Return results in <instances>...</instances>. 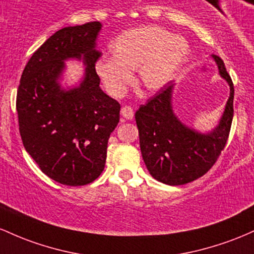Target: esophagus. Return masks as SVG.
Instances as JSON below:
<instances>
[{
  "instance_id": "esophagus-1",
  "label": "esophagus",
  "mask_w": 254,
  "mask_h": 254,
  "mask_svg": "<svg viewBox=\"0 0 254 254\" xmlns=\"http://www.w3.org/2000/svg\"><path fill=\"white\" fill-rule=\"evenodd\" d=\"M121 114H122V116L127 120H132L133 118H134V112H133V108H130L129 105H125V107H122Z\"/></svg>"
}]
</instances>
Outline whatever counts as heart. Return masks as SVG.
<instances>
[{
	"instance_id": "heart-1",
	"label": "heart",
	"mask_w": 254,
	"mask_h": 254,
	"mask_svg": "<svg viewBox=\"0 0 254 254\" xmlns=\"http://www.w3.org/2000/svg\"><path fill=\"white\" fill-rule=\"evenodd\" d=\"M114 56L96 62V72L110 96L120 98L133 84L138 70L139 85L157 91L175 74L187 55L186 42L158 26H145L122 33L113 43Z\"/></svg>"
}]
</instances>
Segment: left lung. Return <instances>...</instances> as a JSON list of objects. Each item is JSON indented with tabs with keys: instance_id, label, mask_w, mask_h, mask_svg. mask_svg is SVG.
Segmentation results:
<instances>
[{
	"instance_id": "obj_1",
	"label": "left lung",
	"mask_w": 254,
	"mask_h": 254,
	"mask_svg": "<svg viewBox=\"0 0 254 254\" xmlns=\"http://www.w3.org/2000/svg\"><path fill=\"white\" fill-rule=\"evenodd\" d=\"M212 58L230 86L223 116L212 132L198 133L174 115L173 82H167L135 113L142 159L151 175L165 185L179 186L201 178L211 169L227 144L234 115V85L223 60L217 55Z\"/></svg>"
}]
</instances>
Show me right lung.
<instances>
[{"mask_svg": "<svg viewBox=\"0 0 254 254\" xmlns=\"http://www.w3.org/2000/svg\"><path fill=\"white\" fill-rule=\"evenodd\" d=\"M99 21L64 27L28 60L16 93L22 144L41 170L65 186H84L104 170L110 133L121 105L99 87L95 49ZM82 57L85 78L78 88L62 90L58 79L67 58Z\"/></svg>", "mask_w": 254, "mask_h": 254, "instance_id": "obj_1", "label": "right lung"}]
</instances>
